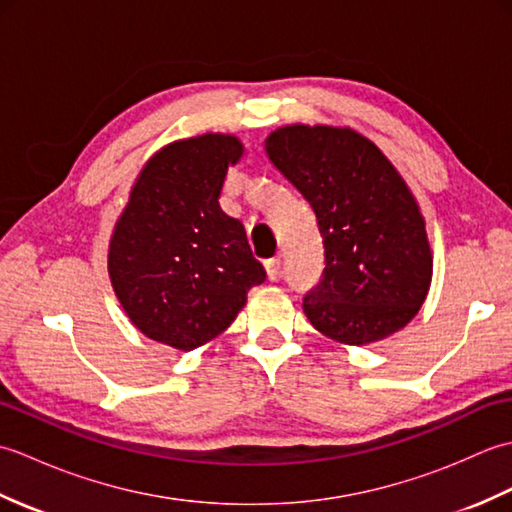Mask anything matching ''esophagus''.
<instances>
[{
	"instance_id": "34e87169",
	"label": "esophagus",
	"mask_w": 512,
	"mask_h": 512,
	"mask_svg": "<svg viewBox=\"0 0 512 512\" xmlns=\"http://www.w3.org/2000/svg\"><path fill=\"white\" fill-rule=\"evenodd\" d=\"M264 268H266V275L270 281H277L281 277V259L279 257H273V259H266L264 262Z\"/></svg>"
}]
</instances>
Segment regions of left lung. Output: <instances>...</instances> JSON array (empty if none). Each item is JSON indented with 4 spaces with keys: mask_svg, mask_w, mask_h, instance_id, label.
Listing matches in <instances>:
<instances>
[{
    "mask_svg": "<svg viewBox=\"0 0 512 512\" xmlns=\"http://www.w3.org/2000/svg\"><path fill=\"white\" fill-rule=\"evenodd\" d=\"M264 147L317 215L325 268L303 299L314 330L367 345L405 328L429 295L433 255L398 169L350 127L284 125Z\"/></svg>",
    "mask_w": 512,
    "mask_h": 512,
    "instance_id": "8db88e82",
    "label": "left lung"
}]
</instances>
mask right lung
Wrapping results in <instances>:
<instances>
[{
  "label": "right lung",
  "mask_w": 512,
  "mask_h": 512,
  "mask_svg": "<svg viewBox=\"0 0 512 512\" xmlns=\"http://www.w3.org/2000/svg\"><path fill=\"white\" fill-rule=\"evenodd\" d=\"M244 154L233 134H202L158 149L114 224L107 273L147 339L191 352L217 339L264 284L246 231L220 209L228 167Z\"/></svg>",
  "instance_id": "right-lung-1"
}]
</instances>
